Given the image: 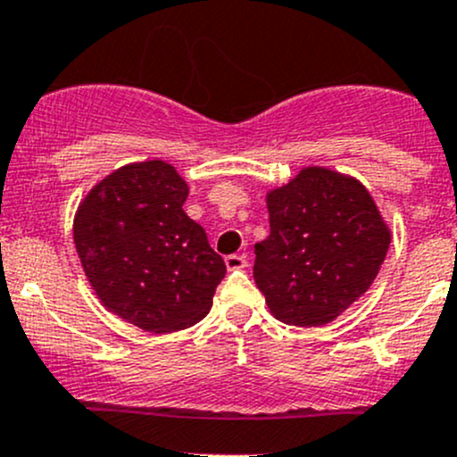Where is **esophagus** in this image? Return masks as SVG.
I'll return each mask as SVG.
<instances>
[{
  "mask_svg": "<svg viewBox=\"0 0 457 457\" xmlns=\"http://www.w3.org/2000/svg\"><path fill=\"white\" fill-rule=\"evenodd\" d=\"M225 265L228 270H243L247 265V256L245 254H229L225 256Z\"/></svg>",
  "mask_w": 457,
  "mask_h": 457,
  "instance_id": "esophagus-1",
  "label": "esophagus"
}]
</instances>
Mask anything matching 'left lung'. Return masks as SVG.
Segmentation results:
<instances>
[{
	"mask_svg": "<svg viewBox=\"0 0 457 457\" xmlns=\"http://www.w3.org/2000/svg\"><path fill=\"white\" fill-rule=\"evenodd\" d=\"M270 237L254 245V280L278 320L318 327L371 287L389 229L352 177L305 168L267 195Z\"/></svg>",
	"mask_w": 457,
	"mask_h": 457,
	"instance_id": "obj_1",
	"label": "left lung"
}]
</instances>
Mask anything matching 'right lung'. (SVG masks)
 Wrapping results in <instances>:
<instances>
[{"instance_id":"add662e5","label":"right lung","mask_w":457,"mask_h":457,"mask_svg":"<svg viewBox=\"0 0 457 457\" xmlns=\"http://www.w3.org/2000/svg\"><path fill=\"white\" fill-rule=\"evenodd\" d=\"M187 183L172 165L119 168L81 203L75 245L105 307L154 334L192 327L212 307L225 261L183 212Z\"/></svg>"}]
</instances>
